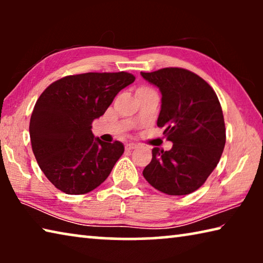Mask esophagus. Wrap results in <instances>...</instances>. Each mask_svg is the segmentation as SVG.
Here are the masks:
<instances>
[{"label": "esophagus", "instance_id": "34e87169", "mask_svg": "<svg viewBox=\"0 0 263 263\" xmlns=\"http://www.w3.org/2000/svg\"><path fill=\"white\" fill-rule=\"evenodd\" d=\"M136 147H137V145L135 144V142H128V144L125 145L126 151H132V149H135Z\"/></svg>", "mask_w": 263, "mask_h": 263}]
</instances>
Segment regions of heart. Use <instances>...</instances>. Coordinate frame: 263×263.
Listing matches in <instances>:
<instances>
[{
	"label": "heart",
	"instance_id": "b5f03b06",
	"mask_svg": "<svg viewBox=\"0 0 263 263\" xmlns=\"http://www.w3.org/2000/svg\"><path fill=\"white\" fill-rule=\"evenodd\" d=\"M147 89H148V88H140L139 90H147Z\"/></svg>",
	"mask_w": 263,
	"mask_h": 263
}]
</instances>
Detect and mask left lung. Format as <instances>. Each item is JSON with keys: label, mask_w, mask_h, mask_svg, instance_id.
Returning <instances> with one entry per match:
<instances>
[{"label": "left lung", "mask_w": 263, "mask_h": 263, "mask_svg": "<svg viewBox=\"0 0 263 263\" xmlns=\"http://www.w3.org/2000/svg\"><path fill=\"white\" fill-rule=\"evenodd\" d=\"M161 91L158 126L173 147L152 149L142 175L163 194L194 193L210 176L225 147L226 132L219 100L210 84L188 69L168 67L140 73Z\"/></svg>", "instance_id": "obj_1"}]
</instances>
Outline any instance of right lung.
Here are the masks:
<instances>
[{
  "label": "right lung",
  "instance_id": "add662e5",
  "mask_svg": "<svg viewBox=\"0 0 263 263\" xmlns=\"http://www.w3.org/2000/svg\"><path fill=\"white\" fill-rule=\"evenodd\" d=\"M135 80L126 72L69 75L39 96L30 119V139L39 167L55 188L82 195L106 180L124 145L95 138L91 123Z\"/></svg>",
  "mask_w": 263,
  "mask_h": 263
}]
</instances>
